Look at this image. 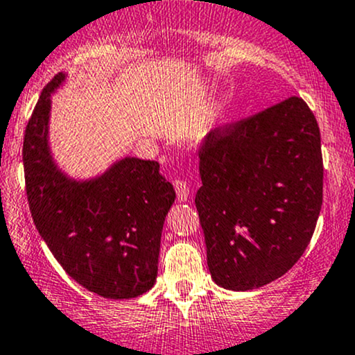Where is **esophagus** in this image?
Instances as JSON below:
<instances>
[{"instance_id":"esophagus-1","label":"esophagus","mask_w":355,"mask_h":355,"mask_svg":"<svg viewBox=\"0 0 355 355\" xmlns=\"http://www.w3.org/2000/svg\"><path fill=\"white\" fill-rule=\"evenodd\" d=\"M173 187H175V192H177L178 202H187V200H189V193H190L189 182L175 180L173 182Z\"/></svg>"}]
</instances>
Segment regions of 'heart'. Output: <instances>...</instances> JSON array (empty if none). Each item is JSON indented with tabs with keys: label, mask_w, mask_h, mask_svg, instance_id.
Wrapping results in <instances>:
<instances>
[{
	"label": "heart",
	"mask_w": 355,
	"mask_h": 355,
	"mask_svg": "<svg viewBox=\"0 0 355 355\" xmlns=\"http://www.w3.org/2000/svg\"><path fill=\"white\" fill-rule=\"evenodd\" d=\"M207 135H209V126H207V128H204V130L200 131V136H202V138H205V136H207Z\"/></svg>",
	"instance_id": "heart-1"
}]
</instances>
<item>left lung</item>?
<instances>
[{"label":"left lung","mask_w":355,"mask_h":355,"mask_svg":"<svg viewBox=\"0 0 355 355\" xmlns=\"http://www.w3.org/2000/svg\"><path fill=\"white\" fill-rule=\"evenodd\" d=\"M196 205L217 285L261 288L302 258L322 209L320 130L302 97L217 128L202 148Z\"/></svg>","instance_id":"left-lung-1"}]
</instances>
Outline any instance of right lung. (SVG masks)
<instances>
[{"label": "right lung", "mask_w": 355, "mask_h": 355, "mask_svg": "<svg viewBox=\"0 0 355 355\" xmlns=\"http://www.w3.org/2000/svg\"><path fill=\"white\" fill-rule=\"evenodd\" d=\"M67 79L45 85L23 139L26 196L37 231L70 278L99 297L136 298L158 275L163 222L175 202L159 163L116 159L92 178L69 177L49 141L52 99Z\"/></svg>", "instance_id": "1"}]
</instances>
